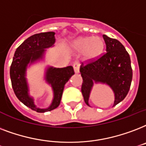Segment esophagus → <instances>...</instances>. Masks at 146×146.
<instances>
[{
	"instance_id": "esophagus-1",
	"label": "esophagus",
	"mask_w": 146,
	"mask_h": 146,
	"mask_svg": "<svg viewBox=\"0 0 146 146\" xmlns=\"http://www.w3.org/2000/svg\"><path fill=\"white\" fill-rule=\"evenodd\" d=\"M73 68H74V71L75 73H78L79 72V68H80V62L78 61H75L73 63Z\"/></svg>"
}]
</instances>
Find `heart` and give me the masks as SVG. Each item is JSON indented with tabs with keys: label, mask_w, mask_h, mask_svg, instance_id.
Listing matches in <instances>:
<instances>
[{
	"label": "heart",
	"mask_w": 146,
	"mask_h": 146,
	"mask_svg": "<svg viewBox=\"0 0 146 146\" xmlns=\"http://www.w3.org/2000/svg\"><path fill=\"white\" fill-rule=\"evenodd\" d=\"M74 47L76 50L83 52L86 59H95L100 56L104 48V40L98 36L81 37L74 42Z\"/></svg>",
	"instance_id": "obj_1"
}]
</instances>
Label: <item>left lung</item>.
Wrapping results in <instances>:
<instances>
[{
	"mask_svg": "<svg viewBox=\"0 0 146 146\" xmlns=\"http://www.w3.org/2000/svg\"><path fill=\"white\" fill-rule=\"evenodd\" d=\"M106 44V52L96 60L80 67L83 78L81 93L88 106L94 83L109 85L115 96L113 107L127 95L133 78L130 57L123 44L116 39L103 35Z\"/></svg>",
	"mask_w": 146,
	"mask_h": 146,
	"instance_id": "1",
	"label": "left lung"
}]
</instances>
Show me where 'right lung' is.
I'll use <instances>...</instances> for the list:
<instances>
[{
    "instance_id": "right-lung-1",
    "label": "right lung",
    "mask_w": 146,
    "mask_h": 146,
    "mask_svg": "<svg viewBox=\"0 0 146 146\" xmlns=\"http://www.w3.org/2000/svg\"><path fill=\"white\" fill-rule=\"evenodd\" d=\"M55 33L46 32L34 34L27 39L16 50L11 65L10 75L13 91L20 101L38 113H45L55 109L60 104L66 82L74 74L72 66L65 68L48 67L46 72V81L52 88L53 100L48 108L37 107L29 95V88L26 78V71L29 63L42 59L46 49L54 45Z\"/></svg>"
}]
</instances>
